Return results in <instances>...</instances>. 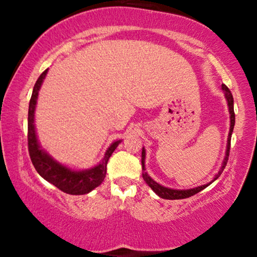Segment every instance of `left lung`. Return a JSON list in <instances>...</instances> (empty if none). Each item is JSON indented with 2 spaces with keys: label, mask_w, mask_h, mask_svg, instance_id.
<instances>
[{
  "label": "left lung",
  "mask_w": 257,
  "mask_h": 257,
  "mask_svg": "<svg viewBox=\"0 0 257 257\" xmlns=\"http://www.w3.org/2000/svg\"><path fill=\"white\" fill-rule=\"evenodd\" d=\"M222 90L224 92V97H226L227 99V103H228V108H229V114H230V128H229V135H228V142H227V150H226V156H224V159H223V163H222V166H221L220 171L217 172V174L214 177V179L212 181L209 182V184H206V185H202V186H199V187H195V188H191V189H172V188H167V187H164V186H161L158 184L153 180L152 178L150 177L149 174H147V172H145V156H146V152H145V149L143 147V152H142V165H143V179L145 180V182L147 185L150 186L151 188L153 189V192L156 193L157 195H159L160 198L163 199H167V200H179V199H186V198H189V196L192 195H195L196 193L201 192L202 189H205L206 187H208V186L212 184L213 181H215L217 178L220 177L221 173H222L224 167H226V165L228 163V157H229V150H230V138H231V133H233V130H234V125H235V113H234V99H233V94H231L230 90L228 89V87L222 84Z\"/></svg>",
  "instance_id": "1"
}]
</instances>
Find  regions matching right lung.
Here are the masks:
<instances>
[{
  "label": "right lung",
  "mask_w": 257,
  "mask_h": 257,
  "mask_svg": "<svg viewBox=\"0 0 257 257\" xmlns=\"http://www.w3.org/2000/svg\"><path fill=\"white\" fill-rule=\"evenodd\" d=\"M47 72L48 69L42 72V75L38 77L29 103V112H28V149H29L31 163H33L35 170L37 171V173L42 178L56 186L62 192L72 195L86 194V193L98 187L104 181L105 175H106L107 161L121 140H117V142L111 144V146L105 152L103 160L99 164L92 168L84 171H75L59 164L55 159H52L44 150H42L40 144H38L34 122L38 91H40L42 83H43L45 76H47Z\"/></svg>",
  "instance_id": "right-lung-1"
}]
</instances>
